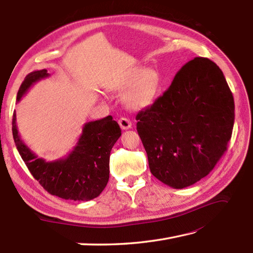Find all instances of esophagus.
I'll return each mask as SVG.
<instances>
[{
    "mask_svg": "<svg viewBox=\"0 0 253 253\" xmlns=\"http://www.w3.org/2000/svg\"><path fill=\"white\" fill-rule=\"evenodd\" d=\"M118 124H120V126L123 130H127V129H129V128H131V122L126 117L120 118Z\"/></svg>",
    "mask_w": 253,
    "mask_h": 253,
    "instance_id": "obj_1",
    "label": "esophagus"
}]
</instances>
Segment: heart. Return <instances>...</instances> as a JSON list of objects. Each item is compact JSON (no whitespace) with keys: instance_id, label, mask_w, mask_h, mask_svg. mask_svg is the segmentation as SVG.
Returning <instances> with one entry per match:
<instances>
[{"instance_id":"b5f03b06","label":"heart","mask_w":253,"mask_h":253,"mask_svg":"<svg viewBox=\"0 0 253 253\" xmlns=\"http://www.w3.org/2000/svg\"><path fill=\"white\" fill-rule=\"evenodd\" d=\"M162 84L160 73L156 69H132L107 84V91L122 92L123 103L133 111H141L152 105L159 95Z\"/></svg>"}]
</instances>
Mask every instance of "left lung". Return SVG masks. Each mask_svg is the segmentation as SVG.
<instances>
[{"instance_id":"left-lung-1","label":"left lung","mask_w":253,"mask_h":253,"mask_svg":"<svg viewBox=\"0 0 253 253\" xmlns=\"http://www.w3.org/2000/svg\"><path fill=\"white\" fill-rule=\"evenodd\" d=\"M136 120L152 175L173 189H184L209 174L227 150L234 96L219 67L197 57Z\"/></svg>"}]
</instances>
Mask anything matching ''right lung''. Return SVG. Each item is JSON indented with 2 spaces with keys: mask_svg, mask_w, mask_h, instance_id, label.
<instances>
[{
  "mask_svg": "<svg viewBox=\"0 0 253 253\" xmlns=\"http://www.w3.org/2000/svg\"><path fill=\"white\" fill-rule=\"evenodd\" d=\"M49 76L46 69L27 74L17 92V102L35 83ZM12 131L19 155L35 179L51 195L71 201H91L105 189L110 179L111 150L122 135L120 125L112 116L88 122L84 124L77 145L67 157L46 161L22 140L15 112Z\"/></svg>",
  "mask_w": 253,
  "mask_h": 253,
  "instance_id": "right-lung-1",
  "label": "right lung"
}]
</instances>
